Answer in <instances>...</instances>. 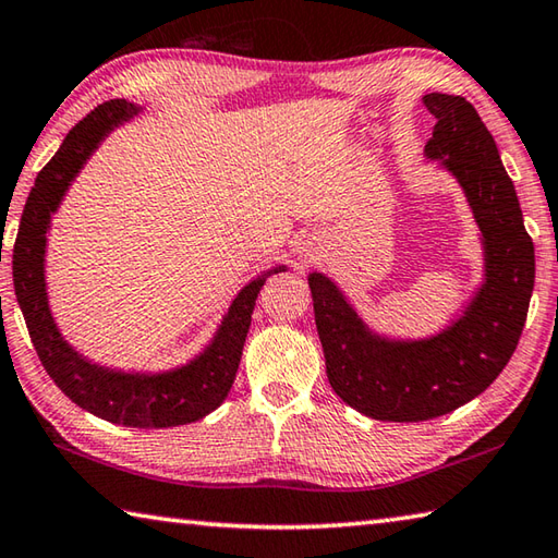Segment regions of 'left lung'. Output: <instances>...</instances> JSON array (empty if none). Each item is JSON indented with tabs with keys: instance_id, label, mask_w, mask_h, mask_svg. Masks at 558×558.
Listing matches in <instances>:
<instances>
[{
	"instance_id": "1",
	"label": "left lung",
	"mask_w": 558,
	"mask_h": 558,
	"mask_svg": "<svg viewBox=\"0 0 558 558\" xmlns=\"http://www.w3.org/2000/svg\"><path fill=\"white\" fill-rule=\"evenodd\" d=\"M422 99L437 119L424 154L459 180L483 234L485 282L463 317L429 339H385L327 276L307 278L329 385L380 422L434 420L478 398L518 349L534 290V244L493 134L459 95Z\"/></svg>"
}]
</instances>
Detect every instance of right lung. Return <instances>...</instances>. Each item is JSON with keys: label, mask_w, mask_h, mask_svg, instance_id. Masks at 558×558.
I'll use <instances>...</instances> for the list:
<instances>
[{"label": "right lung", "mask_w": 558, "mask_h": 558, "mask_svg": "<svg viewBox=\"0 0 558 558\" xmlns=\"http://www.w3.org/2000/svg\"><path fill=\"white\" fill-rule=\"evenodd\" d=\"M138 114V107L124 99H109L77 121L58 154L40 170L32 195L26 199L22 225L14 241V290L24 312L28 337L40 363L53 383L80 408L107 422L138 429H166L197 422L217 410L234 385L241 351L251 327L256 298L272 268L253 278L231 300L229 312L209 347L185 366L166 373H121L109 371L68 347L60 337L48 307L46 292V234L50 215L58 209L73 178L93 156L111 129Z\"/></svg>", "instance_id": "add662e5"}]
</instances>
